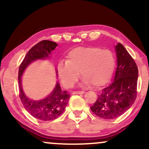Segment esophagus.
Instances as JSON below:
<instances>
[{
	"label": "esophagus",
	"instance_id": "obj_1",
	"mask_svg": "<svg viewBox=\"0 0 149 149\" xmlns=\"http://www.w3.org/2000/svg\"><path fill=\"white\" fill-rule=\"evenodd\" d=\"M84 91H74L73 92V95H80V94H84Z\"/></svg>",
	"mask_w": 149,
	"mask_h": 149
}]
</instances>
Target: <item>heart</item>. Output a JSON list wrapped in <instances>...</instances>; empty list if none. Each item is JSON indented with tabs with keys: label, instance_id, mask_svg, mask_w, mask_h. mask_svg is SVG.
<instances>
[{
	"label": "heart",
	"instance_id": "heart-1",
	"mask_svg": "<svg viewBox=\"0 0 149 149\" xmlns=\"http://www.w3.org/2000/svg\"><path fill=\"white\" fill-rule=\"evenodd\" d=\"M116 59L112 51L98 47H79L67 55V61H61L57 70L65 88H71L81 73L83 83L95 86L107 82L113 71Z\"/></svg>",
	"mask_w": 149,
	"mask_h": 149
}]
</instances>
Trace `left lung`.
I'll return each mask as SVG.
<instances>
[{"mask_svg": "<svg viewBox=\"0 0 149 149\" xmlns=\"http://www.w3.org/2000/svg\"><path fill=\"white\" fill-rule=\"evenodd\" d=\"M117 64L115 77L102 89L90 109L101 118L112 120L126 112L134 104L137 93L138 68L121 43L116 46Z\"/></svg>", "mask_w": 149, "mask_h": 149, "instance_id": "left-lung-1", "label": "left lung"}]
</instances>
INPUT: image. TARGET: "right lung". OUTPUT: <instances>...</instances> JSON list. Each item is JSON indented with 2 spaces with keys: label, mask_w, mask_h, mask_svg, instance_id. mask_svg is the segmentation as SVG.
Listing matches in <instances>:
<instances>
[{
  "label": "right lung",
  "mask_w": 149,
  "mask_h": 149,
  "mask_svg": "<svg viewBox=\"0 0 149 149\" xmlns=\"http://www.w3.org/2000/svg\"><path fill=\"white\" fill-rule=\"evenodd\" d=\"M57 46V44L55 42L47 40L38 42L26 54L19 68V95L22 103L31 115L42 121L52 120L61 115L69 102L70 95L66 91H61L60 85L57 83L52 93L45 99L40 101L31 100L26 97L22 90L21 77L29 64L36 59L47 58Z\"/></svg>",
  "instance_id": "right-lung-1"
}]
</instances>
